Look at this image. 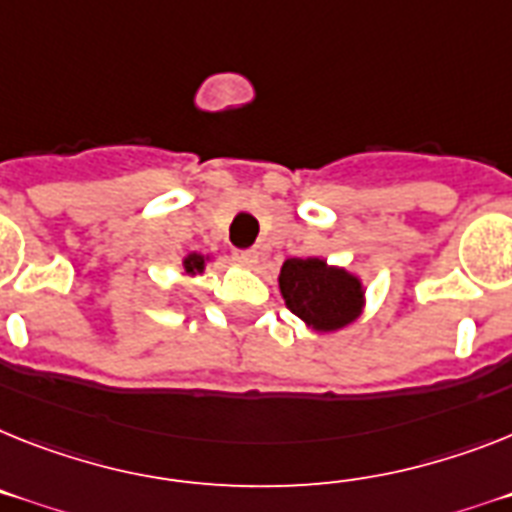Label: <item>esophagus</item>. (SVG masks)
I'll return each instance as SVG.
<instances>
[{
    "label": "esophagus",
    "mask_w": 512,
    "mask_h": 512,
    "mask_svg": "<svg viewBox=\"0 0 512 512\" xmlns=\"http://www.w3.org/2000/svg\"><path fill=\"white\" fill-rule=\"evenodd\" d=\"M239 263H242L244 268H257V263H260V255H257L255 249H249V252H242V255H239Z\"/></svg>",
    "instance_id": "esophagus-1"
}]
</instances>
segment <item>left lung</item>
Returning <instances> with one entry per match:
<instances>
[{"mask_svg":"<svg viewBox=\"0 0 512 512\" xmlns=\"http://www.w3.org/2000/svg\"><path fill=\"white\" fill-rule=\"evenodd\" d=\"M283 302L315 333H333L359 320L367 294L362 278L325 257H289L278 273Z\"/></svg>","mask_w":512,"mask_h":512,"instance_id":"1","label":"left lung"}]
</instances>
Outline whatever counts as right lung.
Wrapping results in <instances>:
<instances>
[{
	"label": "right lung",
	"mask_w": 512,
	"mask_h": 512,
	"mask_svg": "<svg viewBox=\"0 0 512 512\" xmlns=\"http://www.w3.org/2000/svg\"><path fill=\"white\" fill-rule=\"evenodd\" d=\"M210 260H213V255H203V252H190V255H184L182 268H184V273H187V276H190V278L203 276L205 265H208Z\"/></svg>",
	"instance_id": "obj_1"
}]
</instances>
